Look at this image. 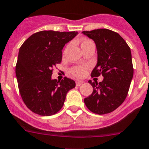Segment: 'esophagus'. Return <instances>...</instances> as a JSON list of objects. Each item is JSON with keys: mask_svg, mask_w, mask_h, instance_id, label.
<instances>
[{"mask_svg": "<svg viewBox=\"0 0 149 149\" xmlns=\"http://www.w3.org/2000/svg\"><path fill=\"white\" fill-rule=\"evenodd\" d=\"M83 84V81H76V85L77 86H81Z\"/></svg>", "mask_w": 149, "mask_h": 149, "instance_id": "obj_1", "label": "esophagus"}]
</instances>
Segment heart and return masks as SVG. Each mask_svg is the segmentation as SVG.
<instances>
[{"label":"heart","mask_w":149,"mask_h":149,"mask_svg":"<svg viewBox=\"0 0 149 149\" xmlns=\"http://www.w3.org/2000/svg\"><path fill=\"white\" fill-rule=\"evenodd\" d=\"M91 44H94V42H93L92 40L88 39H83L81 41V48L83 49V48L86 47L87 45H91ZM70 73H71L72 75L74 76V77H82V76L84 74V73H85V68L84 67H82V66H75V67L72 68L70 69Z\"/></svg>","instance_id":"1"}]
</instances>
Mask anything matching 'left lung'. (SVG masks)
Listing matches in <instances>:
<instances>
[{"label": "left lung", "mask_w": 149, "mask_h": 149, "mask_svg": "<svg viewBox=\"0 0 149 149\" xmlns=\"http://www.w3.org/2000/svg\"><path fill=\"white\" fill-rule=\"evenodd\" d=\"M83 33L94 40L97 50V64L91 75L104 77L99 83L88 81L93 92L84 99V104L94 113H110L123 103L130 90L133 77L131 50L120 34L110 29Z\"/></svg>", "instance_id": "8db88e82"}]
</instances>
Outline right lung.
I'll list each match as a JSON object with an SVG mask.
<instances>
[{
    "label": "right lung",
    "mask_w": 149,
    "mask_h": 149,
    "mask_svg": "<svg viewBox=\"0 0 149 149\" xmlns=\"http://www.w3.org/2000/svg\"><path fill=\"white\" fill-rule=\"evenodd\" d=\"M77 32L43 30L30 36L19 48L16 76L19 94L32 112L52 116L63 107L66 94L75 87L73 80L52 79L62 58V49Z\"/></svg>",
    "instance_id": "right-lung-1"
}]
</instances>
